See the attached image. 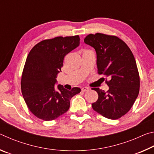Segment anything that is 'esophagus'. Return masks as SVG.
<instances>
[{"mask_svg": "<svg viewBox=\"0 0 154 154\" xmlns=\"http://www.w3.org/2000/svg\"><path fill=\"white\" fill-rule=\"evenodd\" d=\"M82 90L83 91V92H86V91L89 90V88H87V87H83L82 88Z\"/></svg>", "mask_w": 154, "mask_h": 154, "instance_id": "obj_1", "label": "esophagus"}]
</instances>
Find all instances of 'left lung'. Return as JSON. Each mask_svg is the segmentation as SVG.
Returning <instances> with one entry per match:
<instances>
[{
  "mask_svg": "<svg viewBox=\"0 0 154 154\" xmlns=\"http://www.w3.org/2000/svg\"><path fill=\"white\" fill-rule=\"evenodd\" d=\"M84 42L95 49L98 73L109 77L106 92L94 88L98 100L94 110L106 118L118 119L130 111L139 92L140 77L133 54L121 38L102 33L90 34Z\"/></svg>",
  "mask_w": 154,
  "mask_h": 154,
  "instance_id": "obj_1",
  "label": "left lung"
}]
</instances>
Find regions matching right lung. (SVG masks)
Instances as JSON below:
<instances>
[{
	"label": "right lung",
	"mask_w": 154,
	"mask_h": 154,
	"mask_svg": "<svg viewBox=\"0 0 154 154\" xmlns=\"http://www.w3.org/2000/svg\"><path fill=\"white\" fill-rule=\"evenodd\" d=\"M79 35L41 41L27 56L21 79V90L31 113L44 121H51L69 110L70 100L81 92L79 88L66 90L58 85L56 76L66 54L79 46Z\"/></svg>",
	"instance_id": "add662e5"
}]
</instances>
